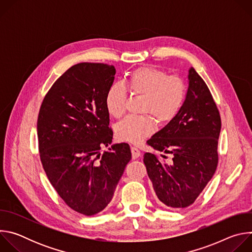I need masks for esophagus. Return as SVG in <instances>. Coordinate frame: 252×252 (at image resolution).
I'll return each instance as SVG.
<instances>
[{"label":"esophagus","mask_w":252,"mask_h":252,"mask_svg":"<svg viewBox=\"0 0 252 252\" xmlns=\"http://www.w3.org/2000/svg\"><path fill=\"white\" fill-rule=\"evenodd\" d=\"M131 157H132V159H136L137 158L140 157V151L135 148V147H131Z\"/></svg>","instance_id":"1"}]
</instances>
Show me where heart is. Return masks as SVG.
<instances>
[{
	"instance_id": "b5f03b06",
	"label": "heart",
	"mask_w": 252,
	"mask_h": 252,
	"mask_svg": "<svg viewBox=\"0 0 252 252\" xmlns=\"http://www.w3.org/2000/svg\"><path fill=\"white\" fill-rule=\"evenodd\" d=\"M131 94L143 96L141 112L151 114L158 123L172 121L181 111L186 98V85L177 76H166L163 70L153 66H141L133 70L127 80ZM127 99L125 86L115 83L106 90L105 109L112 117L121 118L126 112ZM155 127L150 115L127 117L116 126L120 140L138 143L149 136Z\"/></svg>"
}]
</instances>
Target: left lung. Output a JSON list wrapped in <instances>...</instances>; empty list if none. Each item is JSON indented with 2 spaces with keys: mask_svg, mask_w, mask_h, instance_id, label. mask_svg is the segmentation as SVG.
Returning a JSON list of instances; mask_svg holds the SVG:
<instances>
[{
  "mask_svg": "<svg viewBox=\"0 0 252 252\" xmlns=\"http://www.w3.org/2000/svg\"><path fill=\"white\" fill-rule=\"evenodd\" d=\"M188 80L181 111L147 141L155 150L171 154L172 162L167 164L151 153L143 155L159 203L169 209L192 204L213 176L219 162L220 112L206 84L192 66L189 69Z\"/></svg>",
  "mask_w": 252,
  "mask_h": 252,
  "instance_id": "8db88e82",
  "label": "left lung"
}]
</instances>
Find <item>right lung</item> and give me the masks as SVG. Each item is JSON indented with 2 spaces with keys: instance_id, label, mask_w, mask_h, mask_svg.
I'll list each match as a JSON object with an SVG mask.
<instances>
[{
  "instance_id": "right-lung-1",
  "label": "right lung",
  "mask_w": 252,
  "mask_h": 252,
  "mask_svg": "<svg viewBox=\"0 0 252 252\" xmlns=\"http://www.w3.org/2000/svg\"><path fill=\"white\" fill-rule=\"evenodd\" d=\"M114 65L81 63L53 85L39 113L37 130L43 167L62 199L75 211L94 215L113 199L131 159L127 143L113 141L106 90L115 81Z\"/></svg>"
}]
</instances>
